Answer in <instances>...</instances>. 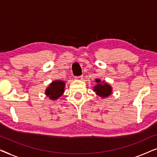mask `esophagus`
<instances>
[{"label": "esophagus", "mask_w": 157, "mask_h": 157, "mask_svg": "<svg viewBox=\"0 0 157 157\" xmlns=\"http://www.w3.org/2000/svg\"><path fill=\"white\" fill-rule=\"evenodd\" d=\"M83 78V75H81V76H76V77H75V78L78 79V80H82Z\"/></svg>", "instance_id": "34e87169"}]
</instances>
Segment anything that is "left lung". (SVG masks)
Segmentation results:
<instances>
[{
	"mask_svg": "<svg viewBox=\"0 0 157 157\" xmlns=\"http://www.w3.org/2000/svg\"><path fill=\"white\" fill-rule=\"evenodd\" d=\"M96 86H94V91L96 92V94L102 98H106L107 96H110L112 92V88L108 83H106L104 81H102L100 79H96Z\"/></svg>",
	"mask_w": 157,
	"mask_h": 157,
	"instance_id": "8db88e82",
	"label": "left lung"
}]
</instances>
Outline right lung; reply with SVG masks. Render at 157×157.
<instances>
[{
	"mask_svg": "<svg viewBox=\"0 0 157 157\" xmlns=\"http://www.w3.org/2000/svg\"><path fill=\"white\" fill-rule=\"evenodd\" d=\"M65 83L62 81H53L46 90V95L51 100H56L63 95Z\"/></svg>",
	"mask_w": 157,
	"mask_h": 157,
	"instance_id": "1",
	"label": "right lung"
}]
</instances>
